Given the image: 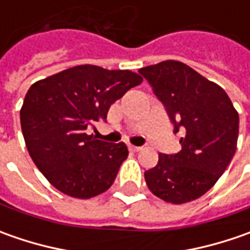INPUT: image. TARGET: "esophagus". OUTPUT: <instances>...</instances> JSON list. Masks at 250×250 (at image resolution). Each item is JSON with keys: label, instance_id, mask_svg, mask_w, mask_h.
Returning a JSON list of instances; mask_svg holds the SVG:
<instances>
[{"label": "esophagus", "instance_id": "34e87169", "mask_svg": "<svg viewBox=\"0 0 250 250\" xmlns=\"http://www.w3.org/2000/svg\"><path fill=\"white\" fill-rule=\"evenodd\" d=\"M128 149H129L130 151H139V150H142V147H139V146H133V145H128Z\"/></svg>", "mask_w": 250, "mask_h": 250}]
</instances>
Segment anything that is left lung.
<instances>
[{"mask_svg":"<svg viewBox=\"0 0 250 250\" xmlns=\"http://www.w3.org/2000/svg\"><path fill=\"white\" fill-rule=\"evenodd\" d=\"M181 132V150L159 154L157 166L145 172L153 195L182 205L214 187L234 157L239 115L221 86L187 63L168 60L140 68Z\"/></svg>","mask_w":250,"mask_h":250,"instance_id":"left-lung-1","label":"left lung"}]
</instances>
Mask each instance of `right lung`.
I'll return each mask as SVG.
<instances>
[{
	"label": "right lung",
	"mask_w": 250,
	"mask_h": 250,
	"mask_svg": "<svg viewBox=\"0 0 250 250\" xmlns=\"http://www.w3.org/2000/svg\"><path fill=\"white\" fill-rule=\"evenodd\" d=\"M142 81L128 69L78 65L30 86L21 108L22 133L36 167L54 188L90 199L112 185L128 147L97 140L86 129L105 120L111 104Z\"/></svg>",
	"instance_id": "add662e5"
}]
</instances>
